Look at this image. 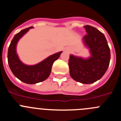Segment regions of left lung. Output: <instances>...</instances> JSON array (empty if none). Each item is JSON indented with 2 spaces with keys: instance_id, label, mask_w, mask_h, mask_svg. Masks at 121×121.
<instances>
[{
  "instance_id": "obj_1",
  "label": "left lung",
  "mask_w": 121,
  "mask_h": 121,
  "mask_svg": "<svg viewBox=\"0 0 121 121\" xmlns=\"http://www.w3.org/2000/svg\"><path fill=\"white\" fill-rule=\"evenodd\" d=\"M84 28L87 34L83 40L90 49L91 56L84 59L70 55L68 65L70 76L74 80L88 84L100 79L105 73L110 64V50L102 32L90 25Z\"/></svg>"
}]
</instances>
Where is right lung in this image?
Masks as SVG:
<instances>
[{"instance_id": "1", "label": "right lung", "mask_w": 121, "mask_h": 121, "mask_svg": "<svg viewBox=\"0 0 121 121\" xmlns=\"http://www.w3.org/2000/svg\"><path fill=\"white\" fill-rule=\"evenodd\" d=\"M33 26L22 30L16 34L8 48V62L14 75L20 81L28 84H35L47 79L51 73V68L56 60L62 51L49 56L41 62L35 65H26L21 62L16 54V45L19 39Z\"/></svg>"}]
</instances>
